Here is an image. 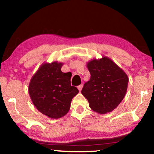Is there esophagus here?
<instances>
[{"label":"esophagus","instance_id":"34e87169","mask_svg":"<svg viewBox=\"0 0 154 154\" xmlns=\"http://www.w3.org/2000/svg\"><path fill=\"white\" fill-rule=\"evenodd\" d=\"M83 84H82V85H79V86H78L77 88H78V90H79V91H82V88H83Z\"/></svg>","mask_w":154,"mask_h":154}]
</instances>
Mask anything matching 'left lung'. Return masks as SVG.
Masks as SVG:
<instances>
[{"label":"left lung","instance_id":"obj_1","mask_svg":"<svg viewBox=\"0 0 154 154\" xmlns=\"http://www.w3.org/2000/svg\"><path fill=\"white\" fill-rule=\"evenodd\" d=\"M90 79L83 85V96L92 110L99 114L113 111L126 95L128 77L111 58L103 56L87 62Z\"/></svg>","mask_w":154,"mask_h":154}]
</instances>
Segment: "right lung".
<instances>
[{
    "instance_id": "1",
    "label": "right lung",
    "mask_w": 154,
    "mask_h": 154,
    "mask_svg": "<svg viewBox=\"0 0 154 154\" xmlns=\"http://www.w3.org/2000/svg\"><path fill=\"white\" fill-rule=\"evenodd\" d=\"M62 62H44L34 74L28 85V93L37 110L51 119L66 115L72 98L79 90L71 86V72H63Z\"/></svg>"
}]
</instances>
